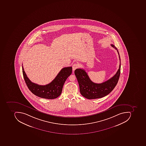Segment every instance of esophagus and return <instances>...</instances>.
I'll list each match as a JSON object with an SVG mask.
<instances>
[{"label":"esophagus","mask_w":146,"mask_h":146,"mask_svg":"<svg viewBox=\"0 0 146 146\" xmlns=\"http://www.w3.org/2000/svg\"><path fill=\"white\" fill-rule=\"evenodd\" d=\"M79 67V65L78 64H74L72 66V70L73 71H74L75 69H76L77 68Z\"/></svg>","instance_id":"1"}]
</instances>
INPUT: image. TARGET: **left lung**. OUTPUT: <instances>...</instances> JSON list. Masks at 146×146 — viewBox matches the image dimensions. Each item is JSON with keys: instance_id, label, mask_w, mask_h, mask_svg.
I'll return each mask as SVG.
<instances>
[{"instance_id": "obj_1", "label": "left lung", "mask_w": 146, "mask_h": 146, "mask_svg": "<svg viewBox=\"0 0 146 146\" xmlns=\"http://www.w3.org/2000/svg\"><path fill=\"white\" fill-rule=\"evenodd\" d=\"M112 47L117 50L120 60L119 69L115 75L110 79L103 83H94L90 80L87 73L83 69H76L74 74L79 84L81 95L88 99H95L104 97L110 94L118 82L121 71V59L118 50L114 45Z\"/></svg>"}]
</instances>
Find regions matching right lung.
I'll use <instances>...</instances> for the list:
<instances>
[{
	"instance_id": "1",
	"label": "right lung",
	"mask_w": 146,
	"mask_h": 146,
	"mask_svg": "<svg viewBox=\"0 0 146 146\" xmlns=\"http://www.w3.org/2000/svg\"><path fill=\"white\" fill-rule=\"evenodd\" d=\"M22 68L23 77L29 90L36 96L47 99H54L60 96L64 83L72 74V67L63 68L50 83L42 86L32 82L27 77L23 66Z\"/></svg>"
}]
</instances>
